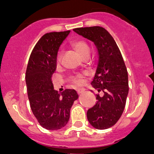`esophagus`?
Returning <instances> with one entry per match:
<instances>
[{
	"label": "esophagus",
	"mask_w": 154,
	"mask_h": 154,
	"mask_svg": "<svg viewBox=\"0 0 154 154\" xmlns=\"http://www.w3.org/2000/svg\"><path fill=\"white\" fill-rule=\"evenodd\" d=\"M84 92H85V89H78V90H77V92H78L79 95H80V94H82Z\"/></svg>",
	"instance_id": "obj_1"
}]
</instances>
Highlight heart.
<instances>
[{"label":"heart","mask_w":154,"mask_h":154,"mask_svg":"<svg viewBox=\"0 0 154 154\" xmlns=\"http://www.w3.org/2000/svg\"><path fill=\"white\" fill-rule=\"evenodd\" d=\"M72 47L74 48L75 50L77 51L79 55L84 58L85 56L88 55H90V48L86 42L82 40L75 41L72 43ZM62 51H59L57 55V63L59 64L62 61ZM84 79H85V75L83 74H78L72 76L71 78V80L73 83L76 85H81L84 83Z\"/></svg>","instance_id":"obj_1"}]
</instances>
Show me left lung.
Returning <instances> with one entry per match:
<instances>
[{
    "label": "left lung",
    "mask_w": 154,
    "mask_h": 154,
    "mask_svg": "<svg viewBox=\"0 0 154 154\" xmlns=\"http://www.w3.org/2000/svg\"><path fill=\"white\" fill-rule=\"evenodd\" d=\"M73 31L93 42L97 49L98 64L92 85L104 94L96 95L97 102L87 111V119L94 128L106 130L117 123L124 110L129 92L127 69L117 45L105 28L94 26Z\"/></svg>",
    "instance_id": "1"
}]
</instances>
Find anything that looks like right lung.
Instances as JSON below:
<instances>
[{
    "label": "right lung",
    "mask_w": 154,
    "mask_h": 154,
    "mask_svg": "<svg viewBox=\"0 0 154 154\" xmlns=\"http://www.w3.org/2000/svg\"><path fill=\"white\" fill-rule=\"evenodd\" d=\"M69 33L66 31L43 35L32 50L27 66L25 81L31 109L46 130H60L67 124L71 107L79 98L74 89H65L62 93L55 90L51 82L58 49Z\"/></svg>",
    "instance_id": "add662e5"
}]
</instances>
